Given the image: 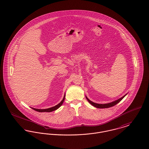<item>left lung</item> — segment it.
I'll list each match as a JSON object with an SVG mask.
<instances>
[{"instance_id": "left-lung-1", "label": "left lung", "mask_w": 149, "mask_h": 149, "mask_svg": "<svg viewBox=\"0 0 149 149\" xmlns=\"http://www.w3.org/2000/svg\"><path fill=\"white\" fill-rule=\"evenodd\" d=\"M127 94H125L124 96H123L122 97H121V98H119V99H117V100H114V101H113V102H110V103H105V104L96 103H94V102H92L91 100H90L86 96V98L87 100H88V102L91 105H93V106H94V107H97V108H99V109H104V108H109V107H113V106H115L117 103H118L120 100H122V99H123Z\"/></svg>"}]
</instances>
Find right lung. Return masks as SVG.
Segmentation results:
<instances>
[{
	"label": "right lung",
	"mask_w": 149,
	"mask_h": 149,
	"mask_svg": "<svg viewBox=\"0 0 149 149\" xmlns=\"http://www.w3.org/2000/svg\"><path fill=\"white\" fill-rule=\"evenodd\" d=\"M65 94L64 95V97L63 99L62 100V101L59 103L57 105L54 106V107H50L49 109H35V108H33L31 107V109H33L34 110L36 111H38V112H40V113H42V112H51V111H55L56 110H57L58 109H59L63 104L64 100H65Z\"/></svg>",
	"instance_id": "1"
}]
</instances>
